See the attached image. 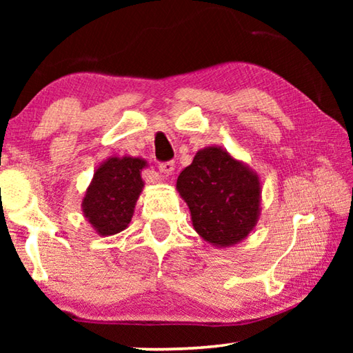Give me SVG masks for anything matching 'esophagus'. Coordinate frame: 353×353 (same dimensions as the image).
Listing matches in <instances>:
<instances>
[{
    "label": "esophagus",
    "instance_id": "34e87169",
    "mask_svg": "<svg viewBox=\"0 0 353 353\" xmlns=\"http://www.w3.org/2000/svg\"><path fill=\"white\" fill-rule=\"evenodd\" d=\"M159 171L162 172L165 177L171 176L172 172H174V162H163V163H160L159 165Z\"/></svg>",
    "mask_w": 353,
    "mask_h": 353
}]
</instances>
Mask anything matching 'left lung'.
Returning a JSON list of instances; mask_svg holds the SVG:
<instances>
[{
	"instance_id": "8db88e82",
	"label": "left lung",
	"mask_w": 353,
	"mask_h": 353,
	"mask_svg": "<svg viewBox=\"0 0 353 353\" xmlns=\"http://www.w3.org/2000/svg\"><path fill=\"white\" fill-rule=\"evenodd\" d=\"M176 190L187 202L194 230L214 248L241 243L259 223L260 177L221 146L199 149L179 174Z\"/></svg>"
}]
</instances>
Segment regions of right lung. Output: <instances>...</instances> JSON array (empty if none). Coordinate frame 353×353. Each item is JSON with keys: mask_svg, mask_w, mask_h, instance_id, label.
Returning a JSON list of instances; mask_svg holds the SVG:
<instances>
[{"mask_svg": "<svg viewBox=\"0 0 353 353\" xmlns=\"http://www.w3.org/2000/svg\"><path fill=\"white\" fill-rule=\"evenodd\" d=\"M145 159L112 155L94 171L82 199V213L92 229L101 236H110L126 229L145 182L141 171Z\"/></svg>", "mask_w": 353, "mask_h": 353, "instance_id": "1", "label": "right lung"}]
</instances>
